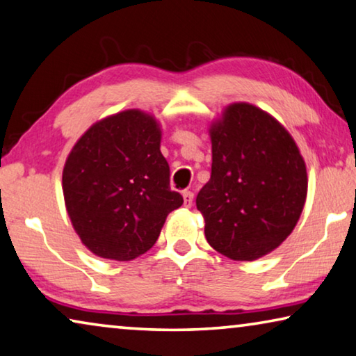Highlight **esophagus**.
I'll return each instance as SVG.
<instances>
[{
    "mask_svg": "<svg viewBox=\"0 0 356 356\" xmlns=\"http://www.w3.org/2000/svg\"><path fill=\"white\" fill-rule=\"evenodd\" d=\"M182 196H184V206L185 208H192V204H193V193L192 192H184L182 193Z\"/></svg>",
    "mask_w": 356,
    "mask_h": 356,
    "instance_id": "obj_1",
    "label": "esophagus"
}]
</instances>
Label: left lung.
I'll use <instances>...</instances> for the list:
<instances>
[{
  "mask_svg": "<svg viewBox=\"0 0 356 356\" xmlns=\"http://www.w3.org/2000/svg\"><path fill=\"white\" fill-rule=\"evenodd\" d=\"M209 182L196 196L204 236L233 261H256L291 235L307 200L305 161L293 136L248 102L211 121Z\"/></svg>",
  "mask_w": 356,
  "mask_h": 356,
  "instance_id": "obj_1",
  "label": "left lung"
}]
</instances>
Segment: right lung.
<instances>
[{"instance_id": "obj_1", "label": "right lung", "mask_w": 356, "mask_h": 356, "mask_svg": "<svg viewBox=\"0 0 356 356\" xmlns=\"http://www.w3.org/2000/svg\"><path fill=\"white\" fill-rule=\"evenodd\" d=\"M155 116L131 108L105 116L76 140L62 172L65 208L84 246L127 262L155 245L166 217L182 206L169 188Z\"/></svg>"}]
</instances>
